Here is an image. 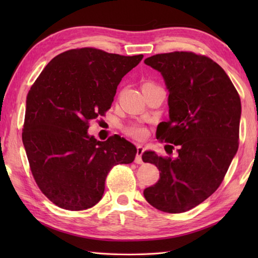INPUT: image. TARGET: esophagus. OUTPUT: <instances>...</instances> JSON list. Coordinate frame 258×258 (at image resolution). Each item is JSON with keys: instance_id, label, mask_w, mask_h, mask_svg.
<instances>
[{"instance_id": "1", "label": "esophagus", "mask_w": 258, "mask_h": 258, "mask_svg": "<svg viewBox=\"0 0 258 258\" xmlns=\"http://www.w3.org/2000/svg\"><path fill=\"white\" fill-rule=\"evenodd\" d=\"M136 156H135V163L136 164H143V160H142V155H143V152H144V149H143V146L142 145H138L136 146Z\"/></svg>"}]
</instances>
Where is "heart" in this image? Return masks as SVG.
Masks as SVG:
<instances>
[{"label":"heart","instance_id":"heart-1","mask_svg":"<svg viewBox=\"0 0 258 258\" xmlns=\"http://www.w3.org/2000/svg\"><path fill=\"white\" fill-rule=\"evenodd\" d=\"M125 133L135 140H142L145 138L147 131L145 128V126L135 123L127 126V127L125 128Z\"/></svg>","mask_w":258,"mask_h":258}]
</instances>
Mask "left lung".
Wrapping results in <instances>:
<instances>
[{"instance_id":"left-lung-1","label":"left lung","mask_w":258,"mask_h":258,"mask_svg":"<svg viewBox=\"0 0 258 258\" xmlns=\"http://www.w3.org/2000/svg\"><path fill=\"white\" fill-rule=\"evenodd\" d=\"M144 62L161 72L169 92V119L158 124L156 139L177 146L175 158L142 155L160 171L144 196L162 212L184 213L208 199L225 177L238 150L240 98L225 71L205 55L176 51ZM168 146L172 154L174 146Z\"/></svg>"}]
</instances>
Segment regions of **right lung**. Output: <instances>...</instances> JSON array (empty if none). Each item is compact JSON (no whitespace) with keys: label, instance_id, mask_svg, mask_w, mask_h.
Returning <instances> with one entry per match:
<instances>
[{"label":"right lung","instance_id":"1","mask_svg":"<svg viewBox=\"0 0 258 258\" xmlns=\"http://www.w3.org/2000/svg\"><path fill=\"white\" fill-rule=\"evenodd\" d=\"M142 58L73 48L54 57L31 86L22 140L38 188L56 206L93 207L112 167L134 161L128 141L114 135L101 142L87 130L111 108L120 80Z\"/></svg>","mask_w":258,"mask_h":258}]
</instances>
